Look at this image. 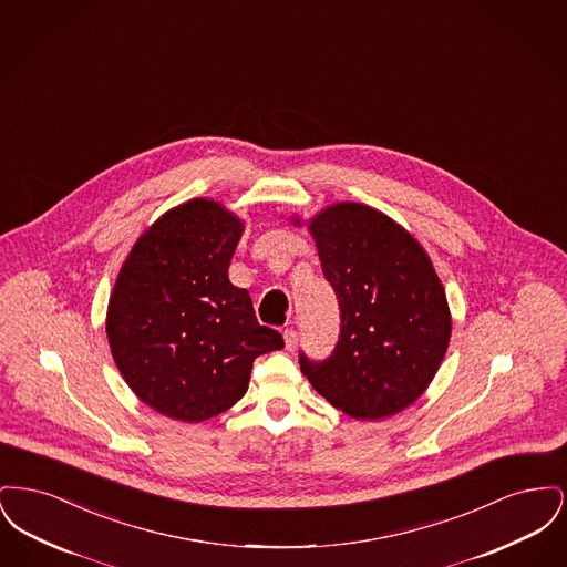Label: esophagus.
<instances>
[{"mask_svg": "<svg viewBox=\"0 0 567 567\" xmlns=\"http://www.w3.org/2000/svg\"><path fill=\"white\" fill-rule=\"evenodd\" d=\"M285 347H287V351H296L297 349V331L291 327V329H285Z\"/></svg>", "mask_w": 567, "mask_h": 567, "instance_id": "1", "label": "esophagus"}]
</instances>
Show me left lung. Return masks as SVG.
Segmentation results:
<instances>
[{
    "label": "left lung",
    "instance_id": "left-lung-1",
    "mask_svg": "<svg viewBox=\"0 0 567 567\" xmlns=\"http://www.w3.org/2000/svg\"><path fill=\"white\" fill-rule=\"evenodd\" d=\"M310 231L338 297L340 336L323 361L299 352V368L354 419L391 416L419 400L446 354L444 287L421 244L370 206L336 204Z\"/></svg>",
    "mask_w": 567,
    "mask_h": 567
}]
</instances>
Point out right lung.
<instances>
[{"instance_id": "obj_1", "label": "right lung", "mask_w": 567, "mask_h": 567, "mask_svg": "<svg viewBox=\"0 0 567 567\" xmlns=\"http://www.w3.org/2000/svg\"><path fill=\"white\" fill-rule=\"evenodd\" d=\"M243 223L210 199L165 215L135 243L110 297L112 357L135 395L199 423L243 400L252 361L285 347L229 282Z\"/></svg>"}]
</instances>
